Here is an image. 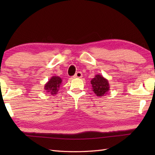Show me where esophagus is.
Listing matches in <instances>:
<instances>
[{
  "instance_id": "esophagus-1",
  "label": "esophagus",
  "mask_w": 155,
  "mask_h": 155,
  "mask_svg": "<svg viewBox=\"0 0 155 155\" xmlns=\"http://www.w3.org/2000/svg\"><path fill=\"white\" fill-rule=\"evenodd\" d=\"M82 77H83V74H82L81 72H77V73H76L74 76V78H81Z\"/></svg>"
}]
</instances>
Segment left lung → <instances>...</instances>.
Returning <instances> with one entry per match:
<instances>
[{"label": "left lung", "instance_id": "1", "mask_svg": "<svg viewBox=\"0 0 155 155\" xmlns=\"http://www.w3.org/2000/svg\"><path fill=\"white\" fill-rule=\"evenodd\" d=\"M93 91L97 97H103L110 89L108 81L101 74H97L91 81Z\"/></svg>", "mask_w": 155, "mask_h": 155}]
</instances>
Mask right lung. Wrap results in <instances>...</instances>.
Returning a JSON list of instances; mask_svg holds the SVG:
<instances>
[{
  "label": "right lung",
  "mask_w": 155,
  "mask_h": 155,
  "mask_svg": "<svg viewBox=\"0 0 155 155\" xmlns=\"http://www.w3.org/2000/svg\"><path fill=\"white\" fill-rule=\"evenodd\" d=\"M62 83V78L58 76L52 77L47 83L45 84L44 89L46 93L51 95L57 94Z\"/></svg>",
  "instance_id": "obj_1"
}]
</instances>
